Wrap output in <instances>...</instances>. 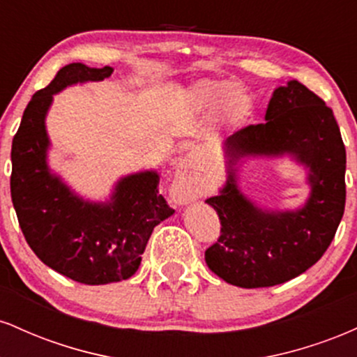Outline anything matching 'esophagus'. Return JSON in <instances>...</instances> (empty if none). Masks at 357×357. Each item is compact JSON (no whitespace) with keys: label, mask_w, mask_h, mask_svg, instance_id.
<instances>
[{"label":"esophagus","mask_w":357,"mask_h":357,"mask_svg":"<svg viewBox=\"0 0 357 357\" xmlns=\"http://www.w3.org/2000/svg\"><path fill=\"white\" fill-rule=\"evenodd\" d=\"M192 161L190 158H184L179 162L178 171H176L173 186H171V196L176 203L186 204L192 202L199 195L198 183L192 176Z\"/></svg>","instance_id":"obj_1"}]
</instances>
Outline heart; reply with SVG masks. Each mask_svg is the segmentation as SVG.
<instances>
[{
    "mask_svg": "<svg viewBox=\"0 0 357 357\" xmlns=\"http://www.w3.org/2000/svg\"><path fill=\"white\" fill-rule=\"evenodd\" d=\"M195 93L199 104L206 105V107H216V105L223 104L225 117L235 126L243 124L252 116V99L241 93L231 82H203L195 89Z\"/></svg>",
    "mask_w": 357,
    "mask_h": 357,
    "instance_id": "obj_1",
    "label": "heart"
}]
</instances>
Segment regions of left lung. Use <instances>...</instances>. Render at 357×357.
<instances>
[{"instance_id":"obj_1","label":"left lung","mask_w":357,"mask_h":357,"mask_svg":"<svg viewBox=\"0 0 357 357\" xmlns=\"http://www.w3.org/2000/svg\"><path fill=\"white\" fill-rule=\"evenodd\" d=\"M227 183L206 203L220 216V238L204 260L228 284L258 289L296 278L334 240L346 204V147L333 109L312 90L290 80L268 102L265 122L236 130L223 144ZM294 155L310 169L311 196L296 212H268L239 191L240 158Z\"/></svg>"}]
</instances>
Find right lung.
Returning a JSON list of instances; mask_svg holds the SVG:
<instances>
[{"label":"right lung","instance_id":"add662e5","mask_svg":"<svg viewBox=\"0 0 357 357\" xmlns=\"http://www.w3.org/2000/svg\"><path fill=\"white\" fill-rule=\"evenodd\" d=\"M112 67L68 63L28 102L11 146V199L20 228L45 265L85 285L132 277L155 225L174 210L159 195L155 171L121 178L107 203H90L70 191L47 165L45 117L53 96L67 85L99 82Z\"/></svg>","mask_w":357,"mask_h":357}]
</instances>
